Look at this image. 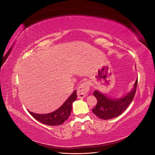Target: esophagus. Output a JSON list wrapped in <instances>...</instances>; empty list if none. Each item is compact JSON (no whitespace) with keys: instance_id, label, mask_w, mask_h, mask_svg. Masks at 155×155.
Here are the masks:
<instances>
[{"instance_id":"obj_1","label":"esophagus","mask_w":155,"mask_h":155,"mask_svg":"<svg viewBox=\"0 0 155 155\" xmlns=\"http://www.w3.org/2000/svg\"><path fill=\"white\" fill-rule=\"evenodd\" d=\"M90 91V84L88 81L82 83L78 88V97L79 98L85 97Z\"/></svg>"}]
</instances>
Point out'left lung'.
Instances as JSON below:
<instances>
[{"mask_svg":"<svg viewBox=\"0 0 155 155\" xmlns=\"http://www.w3.org/2000/svg\"><path fill=\"white\" fill-rule=\"evenodd\" d=\"M138 78L134 83L132 91L120 99H112L97 91L93 94L96 97L97 104L92 109L93 113L102 120H109L118 117L124 112L133 100L137 91Z\"/></svg>","mask_w":155,"mask_h":155,"instance_id":"1","label":"left lung"}]
</instances>
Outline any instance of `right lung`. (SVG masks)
I'll return each mask as SVG.
<instances>
[{"label": "right lung", "instance_id": "right-lung-1", "mask_svg": "<svg viewBox=\"0 0 155 155\" xmlns=\"http://www.w3.org/2000/svg\"><path fill=\"white\" fill-rule=\"evenodd\" d=\"M76 91H75L65 101L59 109L53 112L46 114H39L33 113L28 111L29 113L35 119L40 122L48 125H59L63 124L71 114L72 103L76 100Z\"/></svg>", "mask_w": 155, "mask_h": 155}]
</instances>
